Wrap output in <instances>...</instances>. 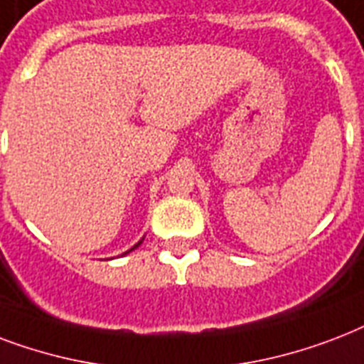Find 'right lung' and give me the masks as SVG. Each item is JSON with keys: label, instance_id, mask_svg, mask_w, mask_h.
<instances>
[{"label": "right lung", "instance_id": "add662e5", "mask_svg": "<svg viewBox=\"0 0 364 364\" xmlns=\"http://www.w3.org/2000/svg\"><path fill=\"white\" fill-rule=\"evenodd\" d=\"M138 245H140V243H138ZM138 245H134V247H132V249H131V250H134V249H136ZM131 250H129V252H131ZM125 255H127V252H125Z\"/></svg>", "mask_w": 364, "mask_h": 364}]
</instances>
